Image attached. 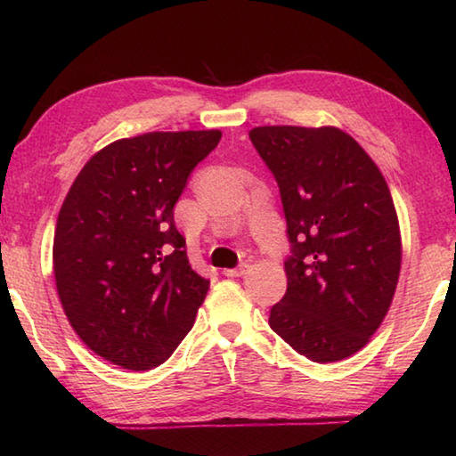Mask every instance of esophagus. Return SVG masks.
Wrapping results in <instances>:
<instances>
[{"label": "esophagus", "mask_w": 456, "mask_h": 456, "mask_svg": "<svg viewBox=\"0 0 456 456\" xmlns=\"http://www.w3.org/2000/svg\"><path fill=\"white\" fill-rule=\"evenodd\" d=\"M225 273L227 277H241V275H245L247 273V265H239V267H235V269H225Z\"/></svg>", "instance_id": "1"}]
</instances>
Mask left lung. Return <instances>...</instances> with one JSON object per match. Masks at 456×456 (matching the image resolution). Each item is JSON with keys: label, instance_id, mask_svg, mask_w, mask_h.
Returning a JSON list of instances; mask_svg holds the SVG:
<instances>
[{"label": "left lung", "instance_id": "8db88e82", "mask_svg": "<svg viewBox=\"0 0 456 456\" xmlns=\"http://www.w3.org/2000/svg\"><path fill=\"white\" fill-rule=\"evenodd\" d=\"M249 138L280 187L291 256L269 326L312 362L364 348L395 297L403 243L380 168L336 126H257Z\"/></svg>", "mask_w": 456, "mask_h": 456}]
</instances>
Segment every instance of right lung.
Masks as SVG:
<instances>
[{
    "label": "right lung",
    "mask_w": 456,
    "mask_h": 456,
    "mask_svg": "<svg viewBox=\"0 0 456 456\" xmlns=\"http://www.w3.org/2000/svg\"><path fill=\"white\" fill-rule=\"evenodd\" d=\"M221 130L120 138L92 157L61 205L53 275L88 348L126 370L163 364L189 334L209 281L191 267L175 203Z\"/></svg>",
    "instance_id": "1"
}]
</instances>
